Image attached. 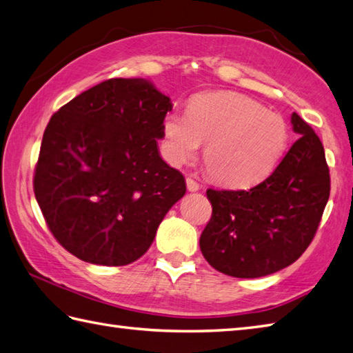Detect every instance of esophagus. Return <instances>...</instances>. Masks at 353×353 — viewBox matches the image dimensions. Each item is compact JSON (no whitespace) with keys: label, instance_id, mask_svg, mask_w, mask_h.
<instances>
[{"label":"esophagus","instance_id":"34e87169","mask_svg":"<svg viewBox=\"0 0 353 353\" xmlns=\"http://www.w3.org/2000/svg\"><path fill=\"white\" fill-rule=\"evenodd\" d=\"M185 184H187V190L189 192H196V190H199V183H196L195 179L193 178H190V176H187L185 178Z\"/></svg>","mask_w":353,"mask_h":353}]
</instances>
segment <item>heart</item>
Segmentation results:
<instances>
[{"label":"heart","instance_id":"heart-1","mask_svg":"<svg viewBox=\"0 0 353 353\" xmlns=\"http://www.w3.org/2000/svg\"><path fill=\"white\" fill-rule=\"evenodd\" d=\"M207 143L204 164L216 181L250 187L276 170L290 143L286 121L237 92H203L187 112L163 120V155L172 166L193 160Z\"/></svg>","mask_w":353,"mask_h":353}]
</instances>
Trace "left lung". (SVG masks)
Returning <instances> with one entry per match:
<instances>
[{
	"instance_id": "left-lung-1",
	"label": "left lung",
	"mask_w": 353,
	"mask_h": 353,
	"mask_svg": "<svg viewBox=\"0 0 353 353\" xmlns=\"http://www.w3.org/2000/svg\"><path fill=\"white\" fill-rule=\"evenodd\" d=\"M291 123L299 140L267 179L248 190H207L213 212L199 247L227 276L256 279L283 270L317 233L330 193L325 149L299 114Z\"/></svg>"
}]
</instances>
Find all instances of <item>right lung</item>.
<instances>
[{"label": "right lung", "instance_id": "add662e5", "mask_svg": "<svg viewBox=\"0 0 353 353\" xmlns=\"http://www.w3.org/2000/svg\"><path fill=\"white\" fill-rule=\"evenodd\" d=\"M168 96L145 79H108L53 114L33 190L56 241L81 261L123 267L146 253L185 193L158 152Z\"/></svg>", "mask_w": 353, "mask_h": 353}]
</instances>
